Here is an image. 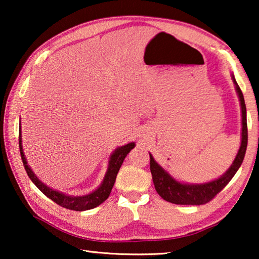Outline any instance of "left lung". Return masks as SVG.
I'll list each match as a JSON object with an SVG mask.
<instances>
[{
    "instance_id": "1",
    "label": "left lung",
    "mask_w": 259,
    "mask_h": 259,
    "mask_svg": "<svg viewBox=\"0 0 259 259\" xmlns=\"http://www.w3.org/2000/svg\"><path fill=\"white\" fill-rule=\"evenodd\" d=\"M233 82L235 84V90L238 93L241 112H242V133H241V146L236 154L233 163L229 168V170L218 179L212 182L204 184H184L179 183L176 179L172 178L170 175L162 168L156 161L153 159L152 154H150V164H151V174L154 183L155 190L162 199L175 204H186V205H200L208 203L216 196L223 188H224L230 181L233 178L234 175L238 171L240 165L242 164L244 159L245 150H247L248 144V129H247V109H245L244 98L240 87L236 83L234 75H232Z\"/></svg>"
}]
</instances>
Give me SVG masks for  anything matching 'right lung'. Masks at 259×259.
Instances as JSON below:
<instances>
[{"instance_id":"1","label":"right lung","mask_w":259,"mask_h":259,"mask_svg":"<svg viewBox=\"0 0 259 259\" xmlns=\"http://www.w3.org/2000/svg\"><path fill=\"white\" fill-rule=\"evenodd\" d=\"M20 129V128H19ZM135 147V143H129L124 146L117 147L115 151L113 152V154L109 157L108 161V168L107 172L105 175L103 183L100 184V186L97 190L94 191L90 194L83 195V196H71L63 194L61 192H58L56 190H52V188L48 187L45 185L40 179L35 176L32 169L29 168L27 164V161H26V157L23 151V145H21V131H19V150H20V155L21 160H23V163L25 166L26 172H27L28 177L30 178L35 186H36L38 190H40L43 194L48 196L50 200L54 201L57 204L61 205L63 208H66L69 210H75V211H84V210H89L98 207L99 204H102L105 200H106L109 194H111V191L114 186V183H115V179L117 176V172L121 168L122 163L125 159V156L128 153L133 150Z\"/></svg>"}]
</instances>
